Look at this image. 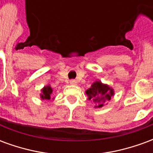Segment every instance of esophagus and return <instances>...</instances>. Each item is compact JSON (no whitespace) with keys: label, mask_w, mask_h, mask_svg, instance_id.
Listing matches in <instances>:
<instances>
[{"label":"esophagus","mask_w":153,"mask_h":153,"mask_svg":"<svg viewBox=\"0 0 153 153\" xmlns=\"http://www.w3.org/2000/svg\"><path fill=\"white\" fill-rule=\"evenodd\" d=\"M76 80L75 79H71V80H70V84H71V85H75V84H76Z\"/></svg>","instance_id":"obj_1"}]
</instances>
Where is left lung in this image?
Listing matches in <instances>:
<instances>
[{
	"label": "left lung",
	"mask_w": 153,
	"mask_h": 153,
	"mask_svg": "<svg viewBox=\"0 0 153 153\" xmlns=\"http://www.w3.org/2000/svg\"><path fill=\"white\" fill-rule=\"evenodd\" d=\"M86 93L88 96V99H92L96 104L95 107H102L105 102L111 100V97L114 95V91L106 84H103L100 81H97L93 83L90 88L87 90Z\"/></svg>",
	"instance_id": "1"
}]
</instances>
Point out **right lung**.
<instances>
[{"label": "right lung", "instance_id": "right-lung-1", "mask_svg": "<svg viewBox=\"0 0 153 153\" xmlns=\"http://www.w3.org/2000/svg\"><path fill=\"white\" fill-rule=\"evenodd\" d=\"M42 93L41 94L42 99H51L50 95L51 94V93H52V89H51V88L50 86L44 87V88L42 90Z\"/></svg>", "mask_w": 153, "mask_h": 153}]
</instances>
